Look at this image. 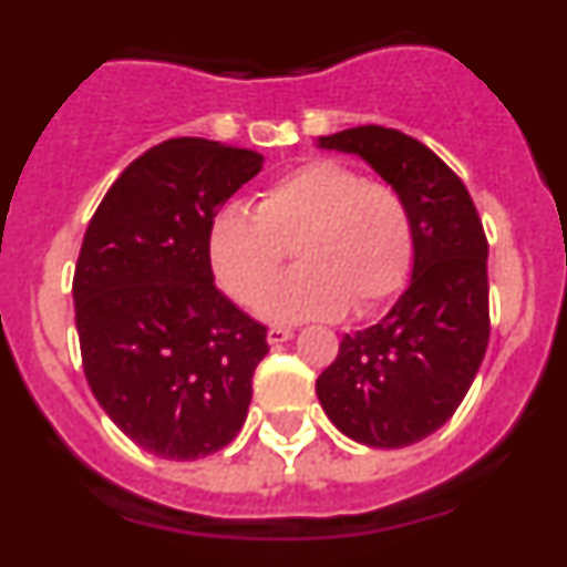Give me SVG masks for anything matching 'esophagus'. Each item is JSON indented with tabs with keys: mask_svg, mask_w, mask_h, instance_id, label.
Here are the masks:
<instances>
[{
	"mask_svg": "<svg viewBox=\"0 0 567 567\" xmlns=\"http://www.w3.org/2000/svg\"><path fill=\"white\" fill-rule=\"evenodd\" d=\"M293 337V329H285V326H271L266 334L268 346H279V342H288Z\"/></svg>",
	"mask_w": 567,
	"mask_h": 567,
	"instance_id": "1",
	"label": "esophagus"
}]
</instances>
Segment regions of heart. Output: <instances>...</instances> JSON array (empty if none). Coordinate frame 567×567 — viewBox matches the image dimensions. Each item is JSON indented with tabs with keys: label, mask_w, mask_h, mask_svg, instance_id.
<instances>
[{
	"label": "heart",
	"mask_w": 567,
	"mask_h": 567,
	"mask_svg": "<svg viewBox=\"0 0 567 567\" xmlns=\"http://www.w3.org/2000/svg\"><path fill=\"white\" fill-rule=\"evenodd\" d=\"M293 246L300 266L270 279ZM208 257L221 288L268 320L337 318L364 312L405 282L414 225L405 199L368 183L334 158H316L268 183L257 214L241 205L216 210Z\"/></svg>",
	"instance_id": "b5f03b06"
}]
</instances>
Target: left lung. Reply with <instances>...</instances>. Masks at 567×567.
Returning <instances> with one entry per match:
<instances>
[{
  "label": "left lung",
  "mask_w": 567,
  "mask_h": 567,
  "mask_svg": "<svg viewBox=\"0 0 567 567\" xmlns=\"http://www.w3.org/2000/svg\"><path fill=\"white\" fill-rule=\"evenodd\" d=\"M405 199L414 225L409 288L375 326L346 334L318 375L326 416L353 442L398 450L444 425L488 348V241L461 177L422 142L384 125L318 136Z\"/></svg>",
  "instance_id": "obj_1"
}]
</instances>
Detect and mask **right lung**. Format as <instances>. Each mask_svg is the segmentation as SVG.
Listing matches in <instances>:
<instances>
[{"label": "right lung", "instance_id": "right-lung-1", "mask_svg": "<svg viewBox=\"0 0 567 567\" xmlns=\"http://www.w3.org/2000/svg\"><path fill=\"white\" fill-rule=\"evenodd\" d=\"M262 156L181 136L142 153L90 219L73 274L87 384L147 453L197 461L233 442L266 329L216 290L208 227Z\"/></svg>", "mask_w": 567, "mask_h": 567}]
</instances>
